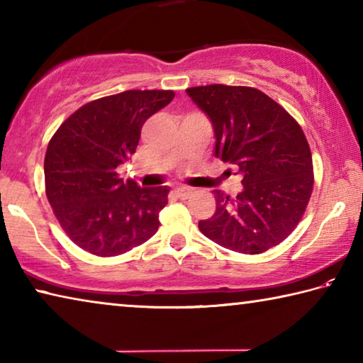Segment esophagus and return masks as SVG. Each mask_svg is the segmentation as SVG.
<instances>
[{
    "mask_svg": "<svg viewBox=\"0 0 363 363\" xmlns=\"http://www.w3.org/2000/svg\"><path fill=\"white\" fill-rule=\"evenodd\" d=\"M176 194H177V196H179V199H189V196L194 194V190L190 187H179L176 190Z\"/></svg>",
    "mask_w": 363,
    "mask_h": 363,
    "instance_id": "obj_1",
    "label": "esophagus"
}]
</instances>
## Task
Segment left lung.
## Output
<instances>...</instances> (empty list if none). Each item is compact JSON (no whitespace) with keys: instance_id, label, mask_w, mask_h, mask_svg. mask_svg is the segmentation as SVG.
<instances>
[{"instance_id":"1","label":"left lung","mask_w":363,"mask_h":363,"mask_svg":"<svg viewBox=\"0 0 363 363\" xmlns=\"http://www.w3.org/2000/svg\"><path fill=\"white\" fill-rule=\"evenodd\" d=\"M187 94L210 116L216 157L243 174L235 199L214 192L216 211L199 229L237 253L277 247L303 219L314 189L311 147L299 123L251 86H194Z\"/></svg>"}]
</instances>
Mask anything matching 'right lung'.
I'll use <instances>...</instances> for the list:
<instances>
[{
  "label": "right lung",
  "mask_w": 363,
  "mask_h": 363,
  "mask_svg": "<svg viewBox=\"0 0 363 363\" xmlns=\"http://www.w3.org/2000/svg\"><path fill=\"white\" fill-rule=\"evenodd\" d=\"M171 89H131L79 107L54 133L45 157L49 205L79 248L112 257L158 230L169 189L123 181L118 164L136 152L145 120L173 101Z\"/></svg>",
  "instance_id": "obj_1"
}]
</instances>
